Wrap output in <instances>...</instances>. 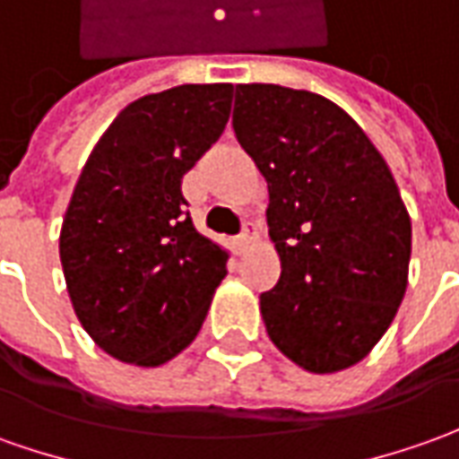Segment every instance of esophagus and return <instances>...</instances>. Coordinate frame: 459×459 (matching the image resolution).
I'll use <instances>...</instances> for the list:
<instances>
[{"label": "esophagus", "instance_id": "esophagus-1", "mask_svg": "<svg viewBox=\"0 0 459 459\" xmlns=\"http://www.w3.org/2000/svg\"><path fill=\"white\" fill-rule=\"evenodd\" d=\"M248 243H251V230H248V229H243L241 233H238V236H236V248H238V251H243V248H246V246H248Z\"/></svg>", "mask_w": 459, "mask_h": 459}]
</instances>
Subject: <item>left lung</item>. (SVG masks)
Masks as SVG:
<instances>
[{"instance_id": "8db88e82", "label": "left lung", "mask_w": 459, "mask_h": 459, "mask_svg": "<svg viewBox=\"0 0 459 459\" xmlns=\"http://www.w3.org/2000/svg\"><path fill=\"white\" fill-rule=\"evenodd\" d=\"M233 130L269 183L281 279L261 294L271 342L307 372H342L382 339L407 291L412 223L389 165L332 100L238 85Z\"/></svg>"}]
</instances>
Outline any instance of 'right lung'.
Here are the masks:
<instances>
[{
    "label": "right lung",
    "instance_id": "1",
    "mask_svg": "<svg viewBox=\"0 0 459 459\" xmlns=\"http://www.w3.org/2000/svg\"><path fill=\"white\" fill-rule=\"evenodd\" d=\"M233 85H178L125 108L87 158L62 221L74 314L110 357L173 359L195 339L229 254L201 236L183 176L223 133Z\"/></svg>",
    "mask_w": 459,
    "mask_h": 459
}]
</instances>
